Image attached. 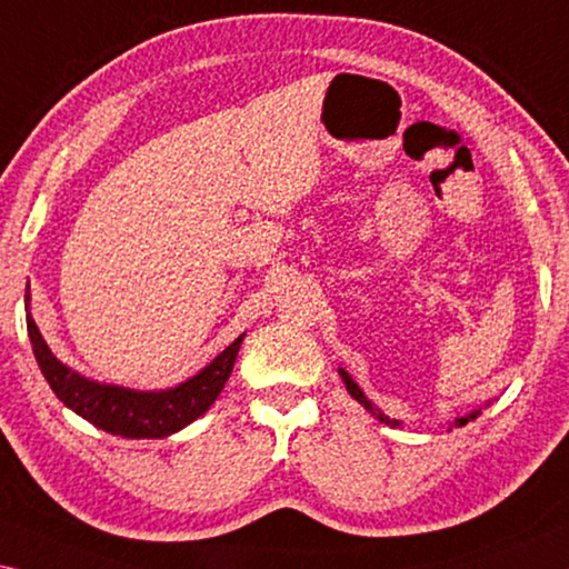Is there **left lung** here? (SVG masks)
<instances>
[{
    "label": "left lung",
    "instance_id": "1",
    "mask_svg": "<svg viewBox=\"0 0 569 569\" xmlns=\"http://www.w3.org/2000/svg\"><path fill=\"white\" fill-rule=\"evenodd\" d=\"M339 375H341V380H345V385H347V390H349V395H351V398H355V400H357L359 405H365V410H369V412H372V415H377V420H380V422H387V426H400V422H398V420H390V418H387V415H385V412H380V410H377V408H375V405L367 400V395H365L362 390H359V385H357L355 380H351V377H349V372H345V369H339ZM476 418H479V410L468 412V415H463V418H456V426H458V428H461V426H466V422H468V420H476Z\"/></svg>",
    "mask_w": 569,
    "mask_h": 569
}]
</instances>
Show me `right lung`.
Returning <instances> with one entry per match:
<instances>
[{"mask_svg": "<svg viewBox=\"0 0 569 569\" xmlns=\"http://www.w3.org/2000/svg\"><path fill=\"white\" fill-rule=\"evenodd\" d=\"M24 301L30 303V293L24 296ZM27 333H30L34 359L58 400L83 420L93 422L96 428L121 438H167L210 410V405L218 400L228 382L242 337H246L240 333L228 349L220 351L210 365L189 377L187 382L171 387V390L143 392L88 380L76 369L62 365L30 317V306H27Z\"/></svg>", "mask_w": 569, "mask_h": 569, "instance_id": "1", "label": "right lung"}]
</instances>
